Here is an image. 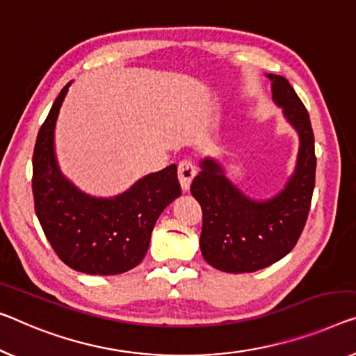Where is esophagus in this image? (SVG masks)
I'll use <instances>...</instances> for the list:
<instances>
[{
	"instance_id": "obj_1",
	"label": "esophagus",
	"mask_w": 356,
	"mask_h": 356,
	"mask_svg": "<svg viewBox=\"0 0 356 356\" xmlns=\"http://www.w3.org/2000/svg\"><path fill=\"white\" fill-rule=\"evenodd\" d=\"M196 174V168L193 161L190 160H182L179 163V169H177V176H179V182L182 185V188L187 192L190 188V184H192V180Z\"/></svg>"
}]
</instances>
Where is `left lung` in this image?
<instances>
[{"label": "left lung", "mask_w": 356, "mask_h": 356, "mask_svg": "<svg viewBox=\"0 0 356 356\" xmlns=\"http://www.w3.org/2000/svg\"><path fill=\"white\" fill-rule=\"evenodd\" d=\"M273 102L299 137L296 168L278 193L267 200L248 196L227 177L214 158L200 161L190 192L203 209L200 248L204 261L227 273L268 267L296 246L315 188V140L310 116L288 79L267 73Z\"/></svg>", "instance_id": "left-lung-1"}]
</instances>
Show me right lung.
I'll use <instances>...</instances> for the list:
<instances>
[{
    "label": "right lung",
    "mask_w": 356,
    "mask_h": 356,
    "mask_svg": "<svg viewBox=\"0 0 356 356\" xmlns=\"http://www.w3.org/2000/svg\"><path fill=\"white\" fill-rule=\"evenodd\" d=\"M72 81L52 104L33 152L35 211L60 261L88 275H118L145 257L161 212L180 196L177 166L147 174L126 192L92 196L63 176L56 155V123Z\"/></svg>",
    "instance_id": "obj_1"
}]
</instances>
